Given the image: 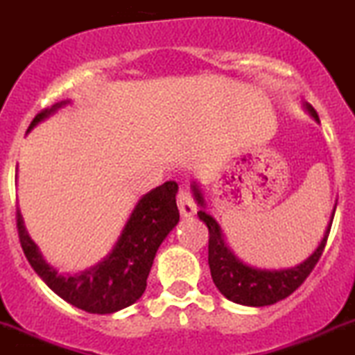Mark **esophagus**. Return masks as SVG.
I'll use <instances>...</instances> for the list:
<instances>
[{"mask_svg":"<svg viewBox=\"0 0 355 355\" xmlns=\"http://www.w3.org/2000/svg\"><path fill=\"white\" fill-rule=\"evenodd\" d=\"M177 203H178V210L184 217H191V215L196 214V201H194L193 194L191 191L185 187H182L177 194Z\"/></svg>","mask_w":355,"mask_h":355,"instance_id":"obj_1","label":"esophagus"}]
</instances>
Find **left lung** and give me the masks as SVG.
<instances>
[{
  "mask_svg": "<svg viewBox=\"0 0 355 355\" xmlns=\"http://www.w3.org/2000/svg\"><path fill=\"white\" fill-rule=\"evenodd\" d=\"M306 108L319 121L317 112L310 105ZM194 194H196L198 203L203 205V198H201L200 191L196 187H194ZM334 210H336V207H334ZM198 215L208 227V264H210V273L217 289L233 303L245 304V306H268V304H273L291 296L306 280L308 275L312 273L327 243L334 211L329 226L324 233L322 241H320L315 252L308 257L304 263H301L300 266L280 271L257 270V268H250L241 263L224 245L218 224L215 223L214 218L205 214L203 210L198 211Z\"/></svg>",
  "mask_w": 355,
  "mask_h": 355,
  "instance_id": "obj_1",
  "label": "left lung"
}]
</instances>
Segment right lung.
I'll list each match as a JSON object with an SVG mask.
<instances>
[{
	"label": "right lung",
	"mask_w": 355,
	"mask_h": 355,
	"mask_svg": "<svg viewBox=\"0 0 355 355\" xmlns=\"http://www.w3.org/2000/svg\"><path fill=\"white\" fill-rule=\"evenodd\" d=\"M66 101L45 108L29 124L31 131L40 121L62 107ZM177 182H164L145 194L132 210L121 238L107 259L78 275H59L40 256L38 248L28 236L19 210L15 211L21 247L33 270L64 301L89 313H114L141 297L159 245L177 226Z\"/></svg>",
	"instance_id": "right-lung-1"
}]
</instances>
